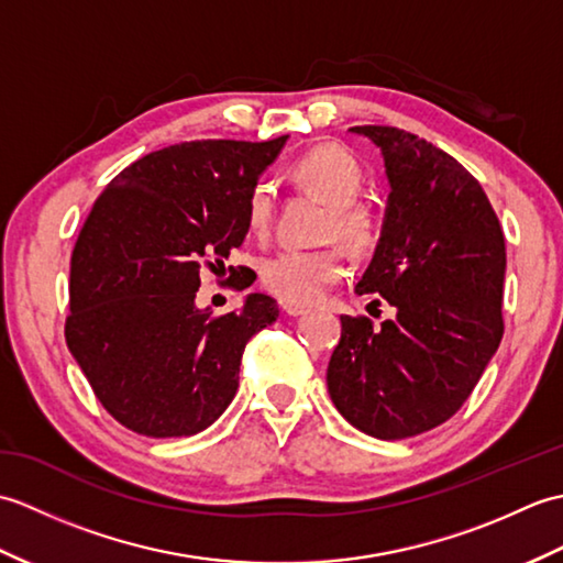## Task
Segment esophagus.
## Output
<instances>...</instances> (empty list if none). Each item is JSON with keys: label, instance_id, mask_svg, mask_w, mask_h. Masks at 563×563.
<instances>
[{"label": "esophagus", "instance_id": "esophagus-1", "mask_svg": "<svg viewBox=\"0 0 563 563\" xmlns=\"http://www.w3.org/2000/svg\"><path fill=\"white\" fill-rule=\"evenodd\" d=\"M280 309H283V314H288V317L307 314V309L302 305H295V302H280Z\"/></svg>", "mask_w": 563, "mask_h": 563}]
</instances>
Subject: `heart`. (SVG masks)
I'll list each match as a JSON object with an SVG mask.
<instances>
[{"label": "heart", "instance_id": "1", "mask_svg": "<svg viewBox=\"0 0 563 563\" xmlns=\"http://www.w3.org/2000/svg\"><path fill=\"white\" fill-rule=\"evenodd\" d=\"M292 176L297 184L329 202L324 236L341 239L353 251H367L377 242V214L367 202L357 200L365 174L351 152L336 145L309 150L292 164ZM273 220V186L266 178H258L246 196V224L251 234L263 239L271 234ZM345 271L349 261L336 244L319 249L285 246L261 261V285L283 302L307 305L339 285L345 278Z\"/></svg>", "mask_w": 563, "mask_h": 563}]
</instances>
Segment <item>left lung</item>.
Wrapping results in <instances>:
<instances>
[{
  "mask_svg": "<svg viewBox=\"0 0 563 563\" xmlns=\"http://www.w3.org/2000/svg\"><path fill=\"white\" fill-rule=\"evenodd\" d=\"M382 150L387 220L357 295L397 317H341L331 401L363 433L401 440L445 423L504 339L506 242L482 184L423 137L357 125Z\"/></svg>",
  "mask_w": 563,
  "mask_h": 563,
  "instance_id": "left-lung-1",
  "label": "left lung"
}]
</instances>
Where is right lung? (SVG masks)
Wrapping results in <instances>:
<instances>
[{"label": "right lung", "mask_w": 563, "mask_h": 563, "mask_svg": "<svg viewBox=\"0 0 563 563\" xmlns=\"http://www.w3.org/2000/svg\"><path fill=\"white\" fill-rule=\"evenodd\" d=\"M285 140L178 142L125 166L93 200L71 249L65 341L121 426L196 435L234 399L246 343L278 305L256 292L212 314L194 300L202 268L242 249L246 196ZM251 283L236 275L232 288Z\"/></svg>", "instance_id": "right-lung-1"}]
</instances>
